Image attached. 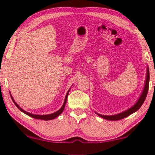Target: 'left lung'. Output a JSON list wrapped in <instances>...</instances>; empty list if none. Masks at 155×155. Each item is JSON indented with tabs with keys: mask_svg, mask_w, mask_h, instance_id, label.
I'll use <instances>...</instances> for the list:
<instances>
[{
	"mask_svg": "<svg viewBox=\"0 0 155 155\" xmlns=\"http://www.w3.org/2000/svg\"><path fill=\"white\" fill-rule=\"evenodd\" d=\"M149 68H147V78H146V83H145V86L144 88H143V92H142L141 95L140 96L139 99L138 101H137L136 104L134 105V106H132L131 108H130L129 109L126 110L122 113L118 114L116 115H111V116H106V115H102L100 114H97L99 117H102V118L105 119V120H112V121H115V120H122V119L125 118V117H128L129 115H130L131 114L134 113L136 111H138V109L140 108V106H142V104H143L144 102L146 97H147V92H148V90H149Z\"/></svg>",
	"mask_w": 155,
	"mask_h": 155,
	"instance_id": "left-lung-1",
	"label": "left lung"
}]
</instances>
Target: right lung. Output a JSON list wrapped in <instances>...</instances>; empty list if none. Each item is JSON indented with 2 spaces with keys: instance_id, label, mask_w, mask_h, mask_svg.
<instances>
[{
  "instance_id": "1",
  "label": "right lung",
  "mask_w": 155,
  "mask_h": 155,
  "mask_svg": "<svg viewBox=\"0 0 155 155\" xmlns=\"http://www.w3.org/2000/svg\"><path fill=\"white\" fill-rule=\"evenodd\" d=\"M69 91H70V89H69V90L68 91L66 95H65V101H64V104L63 105V106H62L61 108H60V109L58 110V111L54 112V113L53 114H47V115H36V114H31V113H28V112H27L25 111H24V110L22 109V108L19 107L18 106V104H17V103L15 102V101L14 100L13 97H12V96H11V97H12V101H13L14 104H15V106H17V108H19V110H20L21 111L23 112L24 114H25L28 115V116L33 117V118H35V119H38V120H53V119L56 118L57 117H58L60 114L62 113V112L63 111L64 108H65V104H66V101H67V97H68V93H69Z\"/></svg>"
}]
</instances>
